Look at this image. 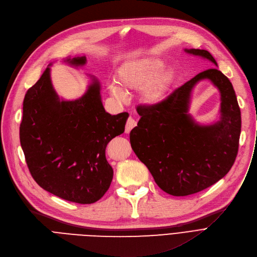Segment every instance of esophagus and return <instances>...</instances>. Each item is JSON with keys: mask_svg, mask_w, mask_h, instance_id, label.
<instances>
[{"mask_svg": "<svg viewBox=\"0 0 257 257\" xmlns=\"http://www.w3.org/2000/svg\"><path fill=\"white\" fill-rule=\"evenodd\" d=\"M136 125H137V121H136V120H135L134 118L130 117V118L127 119L126 124H125V133L128 134Z\"/></svg>", "mask_w": 257, "mask_h": 257, "instance_id": "34e87169", "label": "esophagus"}]
</instances>
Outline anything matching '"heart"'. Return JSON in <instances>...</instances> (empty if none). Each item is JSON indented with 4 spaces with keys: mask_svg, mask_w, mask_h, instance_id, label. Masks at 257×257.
<instances>
[{
    "mask_svg": "<svg viewBox=\"0 0 257 257\" xmlns=\"http://www.w3.org/2000/svg\"><path fill=\"white\" fill-rule=\"evenodd\" d=\"M164 66V61L157 58L134 60L124 63L119 68L118 81L125 90L143 88V100L150 104L158 103L168 96L175 82L173 70L168 69L159 73ZM122 88L115 83H112L109 87L111 94L118 98L124 96Z\"/></svg>",
    "mask_w": 257,
    "mask_h": 257,
    "instance_id": "b5f03b06",
    "label": "heart"
}]
</instances>
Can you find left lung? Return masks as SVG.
Masks as SVG:
<instances>
[{
	"mask_svg": "<svg viewBox=\"0 0 257 257\" xmlns=\"http://www.w3.org/2000/svg\"><path fill=\"white\" fill-rule=\"evenodd\" d=\"M185 51L217 65L205 50ZM205 78L221 94V118L213 126H199L187 114L191 89ZM137 112L141 118L131 131V145L164 192L173 196L198 193L231 169L238 150L240 110L232 84L218 68L195 75L158 103L137 105Z\"/></svg>",
	"mask_w": 257,
	"mask_h": 257,
	"instance_id": "1",
	"label": "left lung"
}]
</instances>
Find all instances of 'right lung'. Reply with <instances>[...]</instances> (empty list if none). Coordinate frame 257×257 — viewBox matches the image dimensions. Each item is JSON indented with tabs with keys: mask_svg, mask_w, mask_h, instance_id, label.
Here are the masks:
<instances>
[{
	"mask_svg": "<svg viewBox=\"0 0 257 257\" xmlns=\"http://www.w3.org/2000/svg\"><path fill=\"white\" fill-rule=\"evenodd\" d=\"M65 62L81 66L86 57ZM99 91L93 78L82 97L61 100L48 67L24 99L20 139L29 171L43 190L75 203H94L110 188L113 169L105 147L124 132L128 117L105 112Z\"/></svg>",
	"mask_w": 257,
	"mask_h": 257,
	"instance_id": "right-lung-1",
	"label": "right lung"
}]
</instances>
